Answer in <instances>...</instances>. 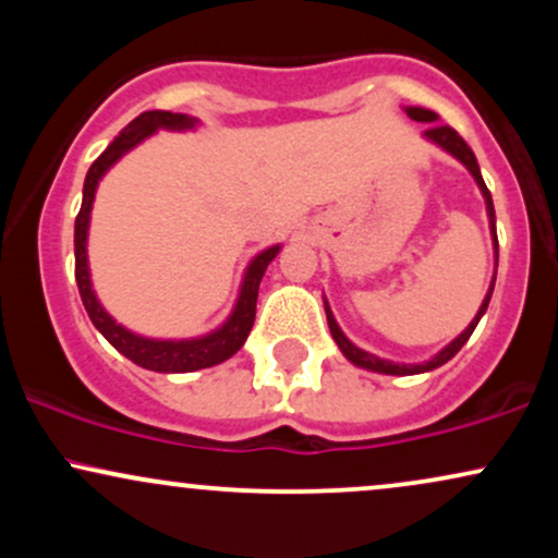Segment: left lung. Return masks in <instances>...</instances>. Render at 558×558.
<instances>
[{
	"instance_id": "8db88e82",
	"label": "left lung",
	"mask_w": 558,
	"mask_h": 558,
	"mask_svg": "<svg viewBox=\"0 0 558 558\" xmlns=\"http://www.w3.org/2000/svg\"><path fill=\"white\" fill-rule=\"evenodd\" d=\"M407 114L412 120H417V123H433L430 128H427L425 131V136L433 141V144H438L440 149H446L448 155H453L459 159V162L464 165L466 170L472 172V178H475L477 181V185H480V191H483V196H485V207H488V217H490V233H493V243H496V262H498V239H496V209H493V198H490V191H488V185H485V181H483V175H480V165H477V159H475V151L470 149V146H466V141L459 136L457 131H453L451 125H440V123H435V120H438V114L435 112H430V110H422V107H407ZM490 293H493V283H490V291H488V296H485V301H483V306H480V312L475 315V319H472L470 323V328H466L462 336L459 338H453L451 343L446 345L444 351H440V354H435L430 362H425V364H396V362H388V360H380V356H375V354H367V351H362V349H356L354 343L349 341V338L343 336V330L338 328V323H336V317H332V312H330V306H328V301H325V315H328V328H330V332H332V338H336V343H338V349L343 351V356L349 362H354L356 367H364V369H373V373H383V375H417V373H427V369H435V367H440V364H446L448 360H451L453 354H457L459 349H462V345L470 341V336H472V330L477 328V323H480V317L485 315V310H488V304H490Z\"/></svg>"
}]
</instances>
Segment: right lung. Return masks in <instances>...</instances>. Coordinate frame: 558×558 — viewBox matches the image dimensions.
<instances>
[{"label": "right lung", "mask_w": 558, "mask_h": 558, "mask_svg": "<svg viewBox=\"0 0 558 558\" xmlns=\"http://www.w3.org/2000/svg\"><path fill=\"white\" fill-rule=\"evenodd\" d=\"M196 120L189 114L178 112H141L133 123L120 133L118 138L94 159V165L86 172V183H83V204L81 213L75 217V283H78L81 301L86 306L88 317H92L94 328L110 341L120 354H125L128 360L136 362L138 367L155 369V373H194V369L213 367L230 360L235 351L241 349L246 341L248 330L254 325V315H257V296H259V283L262 275H265L267 265L275 259V254L280 252V246H270L265 252L254 257L248 265L246 278H243L241 296L235 301L233 315L228 317V323L222 328L204 338H194V341H155V338H141L136 332L125 330L123 325H118L114 319L101 310V304L94 296L92 278H88V257H86V235H88V217H92V204L99 178L118 162L125 151H131L133 146L141 144L146 136L157 131V128H168V131H185V128H194Z\"/></svg>", "instance_id": "obj_1"}]
</instances>
